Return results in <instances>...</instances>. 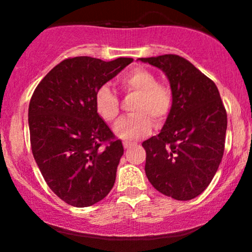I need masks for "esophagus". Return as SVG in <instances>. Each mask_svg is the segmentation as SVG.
<instances>
[{
	"instance_id": "esophagus-1",
	"label": "esophagus",
	"mask_w": 252,
	"mask_h": 252,
	"mask_svg": "<svg viewBox=\"0 0 252 252\" xmlns=\"http://www.w3.org/2000/svg\"><path fill=\"white\" fill-rule=\"evenodd\" d=\"M134 146V144L132 143H130V142H123V147L126 149H129V148H131V147Z\"/></svg>"
}]
</instances>
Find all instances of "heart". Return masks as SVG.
<instances>
[{"instance_id": "obj_1", "label": "heart", "mask_w": 252, "mask_h": 252, "mask_svg": "<svg viewBox=\"0 0 252 252\" xmlns=\"http://www.w3.org/2000/svg\"><path fill=\"white\" fill-rule=\"evenodd\" d=\"M126 92L138 96L135 115L124 117L114 126V134L126 141H135L149 134L153 121L160 126L168 116L172 108V94L166 85L158 83V78L146 68H135L120 79ZM94 106L100 117L106 122L116 120L120 114V100L109 85H102L94 94Z\"/></svg>"}]
</instances>
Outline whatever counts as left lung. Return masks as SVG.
<instances>
[{"label": "left lung", "instance_id": "left-lung-1", "mask_svg": "<svg viewBox=\"0 0 252 252\" xmlns=\"http://www.w3.org/2000/svg\"><path fill=\"white\" fill-rule=\"evenodd\" d=\"M160 68L172 90V108L160 134L142 143L146 175L155 189L175 200L201 194L224 154L227 116L216 84L174 54L140 58Z\"/></svg>", "mask_w": 252, "mask_h": 252}]
</instances>
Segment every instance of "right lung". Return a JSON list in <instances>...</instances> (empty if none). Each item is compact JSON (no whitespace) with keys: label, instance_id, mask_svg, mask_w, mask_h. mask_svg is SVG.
<instances>
[{"label":"right lung","instance_id":"1","mask_svg":"<svg viewBox=\"0 0 252 252\" xmlns=\"http://www.w3.org/2000/svg\"><path fill=\"white\" fill-rule=\"evenodd\" d=\"M132 62L66 59L46 74L32 96L28 124L33 156L50 189L68 205L91 206L114 187L123 144L114 140L98 115L94 94ZM104 142L109 143L103 146Z\"/></svg>","mask_w":252,"mask_h":252}]
</instances>
